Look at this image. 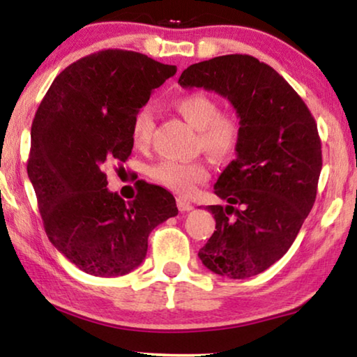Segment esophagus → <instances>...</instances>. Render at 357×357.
I'll return each instance as SVG.
<instances>
[{
  "instance_id": "1",
  "label": "esophagus",
  "mask_w": 357,
  "mask_h": 357,
  "mask_svg": "<svg viewBox=\"0 0 357 357\" xmlns=\"http://www.w3.org/2000/svg\"><path fill=\"white\" fill-rule=\"evenodd\" d=\"M176 204H178L179 212H189V210H192V207H194L192 202H190V200H188V199H184V197H178Z\"/></svg>"
}]
</instances>
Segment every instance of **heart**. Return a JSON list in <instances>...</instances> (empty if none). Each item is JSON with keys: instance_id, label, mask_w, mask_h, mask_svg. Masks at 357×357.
<instances>
[{"instance_id": "1", "label": "heart", "mask_w": 357, "mask_h": 357, "mask_svg": "<svg viewBox=\"0 0 357 357\" xmlns=\"http://www.w3.org/2000/svg\"><path fill=\"white\" fill-rule=\"evenodd\" d=\"M174 108L189 126L199 130V145L210 157L225 162L236 153L243 135L239 119L233 114L220 113L218 103L212 97L200 92L183 95L174 102ZM153 129V109L150 107L139 108L130 123V139L134 147H147L152 140ZM149 176L167 189L188 195L208 178V168L204 162L163 160L149 168Z\"/></svg>"}]
</instances>
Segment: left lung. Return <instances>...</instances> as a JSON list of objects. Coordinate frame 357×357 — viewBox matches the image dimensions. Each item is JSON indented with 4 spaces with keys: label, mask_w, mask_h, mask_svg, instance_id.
<instances>
[{
    "label": "left lung",
    "mask_w": 357,
    "mask_h": 357,
    "mask_svg": "<svg viewBox=\"0 0 357 357\" xmlns=\"http://www.w3.org/2000/svg\"><path fill=\"white\" fill-rule=\"evenodd\" d=\"M178 84L222 95L243 129L236 160L215 183L229 205H208L217 227L199 259L233 280L262 273L288 252L315 202L322 169L315 119L273 68L249 54L190 64Z\"/></svg>",
    "instance_id": "obj_1"
}]
</instances>
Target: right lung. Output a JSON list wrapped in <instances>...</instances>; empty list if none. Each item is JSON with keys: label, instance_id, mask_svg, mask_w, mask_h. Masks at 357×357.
<instances>
[{"label": "right lung", "instance_id": "1", "mask_svg": "<svg viewBox=\"0 0 357 357\" xmlns=\"http://www.w3.org/2000/svg\"><path fill=\"white\" fill-rule=\"evenodd\" d=\"M176 66L142 53L103 50L53 80L30 130L27 174L52 244L77 268L119 277L147 255L149 234L176 217L167 189L139 181L124 202L109 192L105 169L132 152L130 123Z\"/></svg>", "mask_w": 357, "mask_h": 357}]
</instances>
